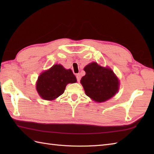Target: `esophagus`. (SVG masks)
Masks as SVG:
<instances>
[{
    "label": "esophagus",
    "mask_w": 154,
    "mask_h": 154,
    "mask_svg": "<svg viewBox=\"0 0 154 154\" xmlns=\"http://www.w3.org/2000/svg\"><path fill=\"white\" fill-rule=\"evenodd\" d=\"M76 77H77V81H80V80H81V75H80V74L79 73H77V75H76Z\"/></svg>",
    "instance_id": "1"
}]
</instances>
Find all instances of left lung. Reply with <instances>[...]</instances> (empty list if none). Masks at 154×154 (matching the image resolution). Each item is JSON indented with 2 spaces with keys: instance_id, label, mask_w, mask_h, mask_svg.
<instances>
[{
  "instance_id": "obj_1",
  "label": "left lung",
  "mask_w": 154,
  "mask_h": 154,
  "mask_svg": "<svg viewBox=\"0 0 154 154\" xmlns=\"http://www.w3.org/2000/svg\"><path fill=\"white\" fill-rule=\"evenodd\" d=\"M84 71L86 74L81 78V83L87 95L94 101L104 102L118 92L119 79L110 69L93 62L87 65Z\"/></svg>"
}]
</instances>
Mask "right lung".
Listing matches in <instances>:
<instances>
[{"instance_id":"1","label":"right lung","mask_w":154,"mask_h":154,"mask_svg":"<svg viewBox=\"0 0 154 154\" xmlns=\"http://www.w3.org/2000/svg\"><path fill=\"white\" fill-rule=\"evenodd\" d=\"M76 81V77L71 69H65L61 65H54L39 76L36 89L42 99L51 100L64 93L68 83Z\"/></svg>"}]
</instances>
